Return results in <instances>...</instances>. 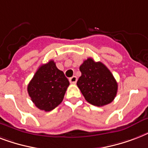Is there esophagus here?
<instances>
[{
	"instance_id": "34e87169",
	"label": "esophagus",
	"mask_w": 148,
	"mask_h": 148,
	"mask_svg": "<svg viewBox=\"0 0 148 148\" xmlns=\"http://www.w3.org/2000/svg\"><path fill=\"white\" fill-rule=\"evenodd\" d=\"M77 77L76 76H73L72 77H71L69 79V81L71 84H75L77 82Z\"/></svg>"
}]
</instances>
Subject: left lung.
<instances>
[{
  "instance_id": "8db88e82",
  "label": "left lung",
  "mask_w": 148,
  "mask_h": 148,
  "mask_svg": "<svg viewBox=\"0 0 148 148\" xmlns=\"http://www.w3.org/2000/svg\"><path fill=\"white\" fill-rule=\"evenodd\" d=\"M81 76L77 85L88 103L101 107L114 101L117 83L110 70L101 62L88 58L80 66Z\"/></svg>"
}]
</instances>
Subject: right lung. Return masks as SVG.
<instances>
[{"label": "right lung", "mask_w": 148, "mask_h": 148, "mask_svg": "<svg viewBox=\"0 0 148 148\" xmlns=\"http://www.w3.org/2000/svg\"><path fill=\"white\" fill-rule=\"evenodd\" d=\"M70 83L53 60L39 67L27 86L31 101L40 110L51 111L62 102Z\"/></svg>", "instance_id": "add662e5"}]
</instances>
